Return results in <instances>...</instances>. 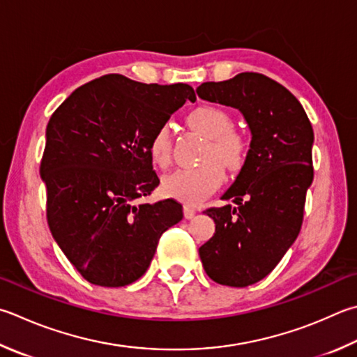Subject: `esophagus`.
Wrapping results in <instances>:
<instances>
[{
  "mask_svg": "<svg viewBox=\"0 0 357 357\" xmlns=\"http://www.w3.org/2000/svg\"><path fill=\"white\" fill-rule=\"evenodd\" d=\"M183 214H185V219H192L194 216H196V208L186 205L183 208Z\"/></svg>",
  "mask_w": 357,
  "mask_h": 357,
  "instance_id": "esophagus-1",
  "label": "esophagus"
}]
</instances>
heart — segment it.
<instances>
[{
    "label": "heart",
    "mask_w": 357,
    "mask_h": 357,
    "mask_svg": "<svg viewBox=\"0 0 357 357\" xmlns=\"http://www.w3.org/2000/svg\"><path fill=\"white\" fill-rule=\"evenodd\" d=\"M186 123L206 139L202 163L169 174L163 178V191L169 197L199 204L216 191L225 178L222 165L230 171H239L245 163L248 144L242 133L233 130L230 115L216 105H199L186 115ZM169 130L166 127L153 133L149 143L151 158L160 167H167L172 160Z\"/></svg>",
    "instance_id": "heart-1"
}]
</instances>
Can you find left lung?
Returning <instances> with one entry per match:
<instances>
[{
	"label": "left lung",
	"mask_w": 357,
	"mask_h": 357,
	"mask_svg": "<svg viewBox=\"0 0 357 357\" xmlns=\"http://www.w3.org/2000/svg\"><path fill=\"white\" fill-rule=\"evenodd\" d=\"M196 91L239 110L252 135L244 166L220 197L236 206L205 211L216 233L199 248L213 281L245 287L266 278L298 236L314 178L312 126L291 91L258 73L204 82Z\"/></svg>",
	"instance_id": "8db88e82"
}]
</instances>
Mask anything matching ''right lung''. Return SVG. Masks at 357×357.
I'll list each match as a JSON object with an SVG mask.
<instances>
[{
	"label": "right lung",
	"instance_id": "obj_1",
	"mask_svg": "<svg viewBox=\"0 0 357 357\" xmlns=\"http://www.w3.org/2000/svg\"><path fill=\"white\" fill-rule=\"evenodd\" d=\"M196 100L188 84H141L107 74L79 86L52 113L40 176L48 225L65 257L91 284L143 277L178 202L137 204L160 180L149 143L174 112Z\"/></svg>",
	"mask_w": 357,
	"mask_h": 357
}]
</instances>
